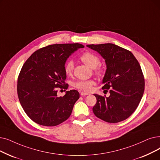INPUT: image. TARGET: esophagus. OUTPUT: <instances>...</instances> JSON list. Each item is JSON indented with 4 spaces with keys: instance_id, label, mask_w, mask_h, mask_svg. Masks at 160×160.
I'll use <instances>...</instances> for the list:
<instances>
[{
    "instance_id": "esophagus-1",
    "label": "esophagus",
    "mask_w": 160,
    "mask_h": 160,
    "mask_svg": "<svg viewBox=\"0 0 160 160\" xmlns=\"http://www.w3.org/2000/svg\"><path fill=\"white\" fill-rule=\"evenodd\" d=\"M89 93H86V92H80V95H81L82 96L88 95H89Z\"/></svg>"
}]
</instances>
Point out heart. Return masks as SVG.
Listing matches in <instances>:
<instances>
[{
    "mask_svg": "<svg viewBox=\"0 0 160 160\" xmlns=\"http://www.w3.org/2000/svg\"><path fill=\"white\" fill-rule=\"evenodd\" d=\"M80 59L89 67L92 68H96L100 63V60L97 55L95 53L86 52L80 56ZM74 69V62L72 60L68 61L65 65V72L67 75H71ZM97 72L100 73L101 71H97ZM95 82L93 80H78L74 83V87L83 92H90L92 89Z\"/></svg>",
    "mask_w": 160,
    "mask_h": 160,
    "instance_id": "1",
    "label": "heart"
}]
</instances>
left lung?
I'll use <instances>...</instances> for the list:
<instances>
[{"label":"left lung","instance_id":"8db88e82","mask_svg":"<svg viewBox=\"0 0 160 160\" xmlns=\"http://www.w3.org/2000/svg\"><path fill=\"white\" fill-rule=\"evenodd\" d=\"M105 60L107 70L102 88L109 97L94 94L97 102L94 114L108 123L127 119L138 106L144 91V78L141 66L130 51L114 44H90Z\"/></svg>","mask_w":160,"mask_h":160}]
</instances>
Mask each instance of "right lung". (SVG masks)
<instances>
[{
    "label": "right lung",
    "instance_id": "obj_1",
    "mask_svg": "<svg viewBox=\"0 0 160 160\" xmlns=\"http://www.w3.org/2000/svg\"><path fill=\"white\" fill-rule=\"evenodd\" d=\"M82 48L84 45L78 43L49 45L34 52L23 64L18 79V95L21 105L33 122L55 126L71 116L80 94L72 89L58 97L57 88L67 89L65 63Z\"/></svg>",
    "mask_w": 160,
    "mask_h": 160
}]
</instances>
